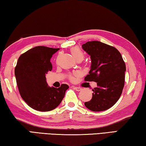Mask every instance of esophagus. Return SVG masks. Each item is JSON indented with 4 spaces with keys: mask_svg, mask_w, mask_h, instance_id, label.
<instances>
[{
    "mask_svg": "<svg viewBox=\"0 0 146 146\" xmlns=\"http://www.w3.org/2000/svg\"><path fill=\"white\" fill-rule=\"evenodd\" d=\"M73 89H75V90H76V91H80V90L82 89V88L78 87H74H74H73Z\"/></svg>",
    "mask_w": 146,
    "mask_h": 146,
    "instance_id": "1",
    "label": "esophagus"
}]
</instances>
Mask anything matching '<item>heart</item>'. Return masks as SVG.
I'll return each mask as SVG.
<instances>
[{"instance_id":"obj_1","label":"heart","mask_w":146,"mask_h":146,"mask_svg":"<svg viewBox=\"0 0 146 146\" xmlns=\"http://www.w3.org/2000/svg\"><path fill=\"white\" fill-rule=\"evenodd\" d=\"M70 52H71L72 54V56L74 57L76 59L78 58V57H83V56H84V55H83V53L82 52V51L78 47L72 48L70 49ZM79 75H80V74L79 73H75L74 74L69 75L68 78H69V80L71 81V82H74L76 78H77Z\"/></svg>"}]
</instances>
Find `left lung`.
I'll return each instance as SVG.
<instances>
[{
    "mask_svg": "<svg viewBox=\"0 0 146 146\" xmlns=\"http://www.w3.org/2000/svg\"><path fill=\"white\" fill-rule=\"evenodd\" d=\"M90 56L91 68L85 82H95L92 99L85 103L92 111L111 108L120 98L125 83V64L118 50L100 41H89L82 45Z\"/></svg>",
    "mask_w": 146,
    "mask_h": 146,
    "instance_id": "8db88e82",
    "label": "left lung"
}]
</instances>
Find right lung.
I'll return each mask as SVG.
<instances>
[{"label":"right lung","mask_w":146,"mask_h":146,"mask_svg":"<svg viewBox=\"0 0 146 146\" xmlns=\"http://www.w3.org/2000/svg\"><path fill=\"white\" fill-rule=\"evenodd\" d=\"M59 48L35 46L21 54L15 68L19 93L26 104L39 111H52L60 104L68 89L66 84L50 87L46 74L52 69L50 59Z\"/></svg>","instance_id":"1"}]
</instances>
